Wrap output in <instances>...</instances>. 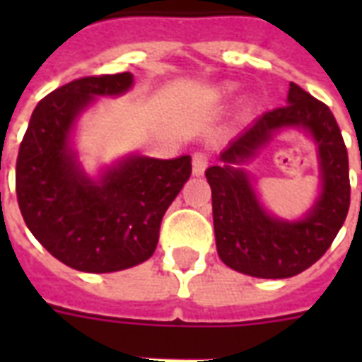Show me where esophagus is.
I'll return each instance as SVG.
<instances>
[{
    "instance_id": "esophagus-1",
    "label": "esophagus",
    "mask_w": 362,
    "mask_h": 362,
    "mask_svg": "<svg viewBox=\"0 0 362 362\" xmlns=\"http://www.w3.org/2000/svg\"><path fill=\"white\" fill-rule=\"evenodd\" d=\"M209 167V153L206 152H195L192 156V170L195 176H201L204 173V169Z\"/></svg>"
}]
</instances>
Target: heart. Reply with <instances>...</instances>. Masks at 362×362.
<instances>
[{
  "mask_svg": "<svg viewBox=\"0 0 362 362\" xmlns=\"http://www.w3.org/2000/svg\"><path fill=\"white\" fill-rule=\"evenodd\" d=\"M229 90H231V88H226V92H229Z\"/></svg>",
  "mask_w": 362,
  "mask_h": 362,
  "instance_id": "b5f03b06",
  "label": "heart"
}]
</instances>
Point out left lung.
I'll list each match as a JSON object with an SVG mask.
<instances>
[{"instance_id": "obj_1", "label": "left lung", "mask_w": 362, "mask_h": 362, "mask_svg": "<svg viewBox=\"0 0 362 362\" xmlns=\"http://www.w3.org/2000/svg\"><path fill=\"white\" fill-rule=\"evenodd\" d=\"M284 127H304L320 148L324 192L300 222L276 221L260 209L243 171L234 165L252 157ZM221 165L206 169L218 255L227 267L255 278H289L329 250L349 210V161L331 109L289 84L287 105L267 110L221 153Z\"/></svg>"}]
</instances>
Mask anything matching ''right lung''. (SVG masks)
<instances>
[{"mask_svg": "<svg viewBox=\"0 0 362 362\" xmlns=\"http://www.w3.org/2000/svg\"><path fill=\"white\" fill-rule=\"evenodd\" d=\"M131 73L82 76L37 103L16 158V199L33 237L71 269L116 272L152 257L192 158H129L95 184L69 150V131L93 95H118Z\"/></svg>", "mask_w": 362, "mask_h": 362, "instance_id": "1", "label": "right lung"}]
</instances>
